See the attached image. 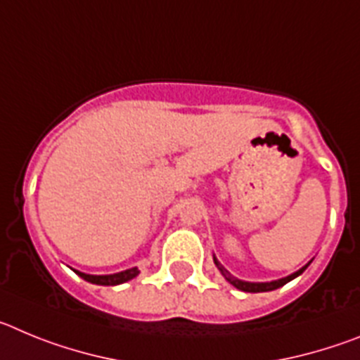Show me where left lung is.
<instances>
[{
    "mask_svg": "<svg viewBox=\"0 0 360 360\" xmlns=\"http://www.w3.org/2000/svg\"><path fill=\"white\" fill-rule=\"evenodd\" d=\"M212 259H214V265L218 266V270L221 272V276H224L225 279H227L229 283H231L232 287H236L238 290H243V292H252V294H256V292H270V290H276V288L283 287V285H287L288 281H292V279H295L297 276H301L304 272V270L308 269V265H310L311 262H308L307 265L301 266V269L297 270V272H294V274L287 276V278H281V279H274V281H265V283H252V281H243V279H238L234 278V276L229 272L227 269H225L221 263L216 259V256H212Z\"/></svg>",
    "mask_w": 360,
    "mask_h": 360,
    "instance_id": "left-lung-1",
    "label": "left lung"
}]
</instances>
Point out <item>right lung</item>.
<instances>
[{"label": "right lung", "mask_w": 360, "mask_h": 360, "mask_svg": "<svg viewBox=\"0 0 360 360\" xmlns=\"http://www.w3.org/2000/svg\"><path fill=\"white\" fill-rule=\"evenodd\" d=\"M75 274L81 276L84 281L94 283V285H103V287H115V285H122V283L129 281V279L136 278L141 274V270L133 266V269L122 270V272H117V274H106V276H94V274H84V272H79V270H73Z\"/></svg>", "instance_id": "right-lung-1"}]
</instances>
